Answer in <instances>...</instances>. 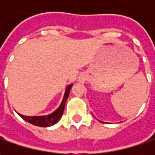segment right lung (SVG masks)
<instances>
[{
	"label": "right lung",
	"instance_id": "right-lung-1",
	"mask_svg": "<svg viewBox=\"0 0 155 155\" xmlns=\"http://www.w3.org/2000/svg\"><path fill=\"white\" fill-rule=\"evenodd\" d=\"M72 86V84H70L66 88V91L64 93V97L63 98V101L59 108L54 111L51 115L45 116H22L21 114H19L22 119H24L25 121L32 123L35 126H39V127H50L51 125H54L55 123L59 121L60 117L62 116L64 110V106H65V103L67 101V98L69 97V93L71 91V88Z\"/></svg>",
	"mask_w": 155,
	"mask_h": 155
}]
</instances>
